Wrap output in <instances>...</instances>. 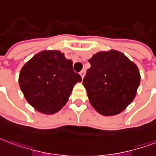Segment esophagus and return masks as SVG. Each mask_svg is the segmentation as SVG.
Wrapping results in <instances>:
<instances>
[{
    "instance_id": "34e87169",
    "label": "esophagus",
    "mask_w": 156,
    "mask_h": 156,
    "mask_svg": "<svg viewBox=\"0 0 156 156\" xmlns=\"http://www.w3.org/2000/svg\"><path fill=\"white\" fill-rule=\"evenodd\" d=\"M84 74H85V69H83V70H82L81 72H80V75H81V77L83 78V77H84Z\"/></svg>"
}]
</instances>
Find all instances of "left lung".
Listing matches in <instances>:
<instances>
[{
	"label": "left lung",
	"mask_w": 156,
	"mask_h": 156,
	"mask_svg": "<svg viewBox=\"0 0 156 156\" xmlns=\"http://www.w3.org/2000/svg\"><path fill=\"white\" fill-rule=\"evenodd\" d=\"M83 84L90 103L104 116L120 113L135 98L139 87V69L116 50L99 52L90 58Z\"/></svg>",
	"instance_id": "obj_1"
}]
</instances>
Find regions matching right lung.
Listing matches in <instances>:
<instances>
[{
  "label": "right lung",
  "instance_id": "1",
  "mask_svg": "<svg viewBox=\"0 0 156 156\" xmlns=\"http://www.w3.org/2000/svg\"><path fill=\"white\" fill-rule=\"evenodd\" d=\"M82 78L73 61L58 50L34 55L20 70V89L30 104L44 114H54L66 104L73 88Z\"/></svg>",
  "mask_w": 156,
  "mask_h": 156
}]
</instances>
